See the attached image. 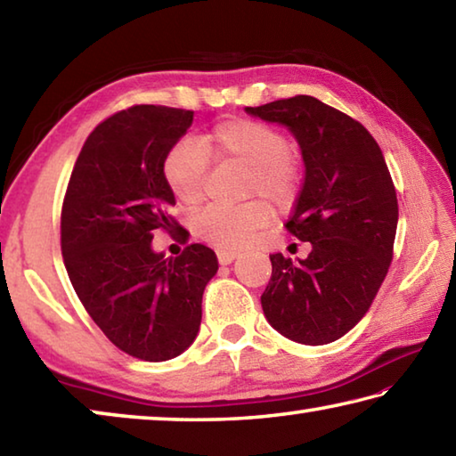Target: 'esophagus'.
<instances>
[{
  "label": "esophagus",
  "instance_id": "obj_1",
  "mask_svg": "<svg viewBox=\"0 0 456 456\" xmlns=\"http://www.w3.org/2000/svg\"><path fill=\"white\" fill-rule=\"evenodd\" d=\"M237 257H239L237 251H229V249L217 251V259H219L221 265H227V264H231V261H233V259H237Z\"/></svg>",
  "mask_w": 456,
  "mask_h": 456
}]
</instances>
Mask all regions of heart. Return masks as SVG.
I'll return each mask as SVG.
<instances>
[{"instance_id": "heart-1", "label": "heart", "mask_w": 456, "mask_h": 456, "mask_svg": "<svg viewBox=\"0 0 456 456\" xmlns=\"http://www.w3.org/2000/svg\"><path fill=\"white\" fill-rule=\"evenodd\" d=\"M211 159L215 163L241 165V197H256L235 207H207L192 229L203 241L221 249H239L256 239L273 219L272 200L280 211H289L302 192L304 176L293 159L288 134L256 118H227L197 138L175 141L163 159V176L181 203L195 207L205 199ZM262 199L259 200L258 197Z\"/></svg>"}]
</instances>
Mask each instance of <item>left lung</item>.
<instances>
[{
	"label": "left lung",
	"mask_w": 456,
	"mask_h": 456,
	"mask_svg": "<svg viewBox=\"0 0 456 456\" xmlns=\"http://www.w3.org/2000/svg\"><path fill=\"white\" fill-rule=\"evenodd\" d=\"M247 112L296 134L305 181L285 229L312 251L299 264L281 253L261 296L267 322L293 342L322 346L356 326L395 256L396 189L374 136L348 114L297 94Z\"/></svg>",
	"instance_id": "left-lung-1"
}]
</instances>
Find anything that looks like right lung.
<instances>
[{"label":"right lung","mask_w":456,"mask_h":456,"mask_svg":"<svg viewBox=\"0 0 456 456\" xmlns=\"http://www.w3.org/2000/svg\"><path fill=\"white\" fill-rule=\"evenodd\" d=\"M192 110L134 104L100 122L76 159L61 203L60 245L76 296L104 336L128 356L165 362L197 338L215 251L191 243L165 259L157 229L184 237L163 159L187 133Z\"/></svg>","instance_id":"obj_1"}]
</instances>
